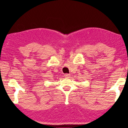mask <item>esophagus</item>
Here are the masks:
<instances>
[{"label": "esophagus", "instance_id": "1", "mask_svg": "<svg viewBox=\"0 0 128 128\" xmlns=\"http://www.w3.org/2000/svg\"><path fill=\"white\" fill-rule=\"evenodd\" d=\"M69 74H64V77L65 78H68V77H69Z\"/></svg>", "mask_w": 128, "mask_h": 128}]
</instances>
